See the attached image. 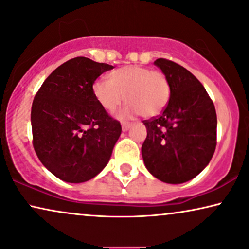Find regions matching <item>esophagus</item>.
Segmentation results:
<instances>
[{
  "mask_svg": "<svg viewBox=\"0 0 249 249\" xmlns=\"http://www.w3.org/2000/svg\"><path fill=\"white\" fill-rule=\"evenodd\" d=\"M131 125H132V123H126V122H123L122 123V130L123 131H127L128 128L131 127Z\"/></svg>",
  "mask_w": 249,
  "mask_h": 249,
  "instance_id": "esophagus-1",
  "label": "esophagus"
}]
</instances>
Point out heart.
I'll return each mask as SVG.
<instances>
[{
    "label": "heart",
    "mask_w": 249,
    "mask_h": 249,
    "mask_svg": "<svg viewBox=\"0 0 249 249\" xmlns=\"http://www.w3.org/2000/svg\"><path fill=\"white\" fill-rule=\"evenodd\" d=\"M93 94L101 107L114 112L127 95V106L119 111L123 119L142 114L155 117L166 108L171 98V84L163 71L142 66H126L115 71L110 79L100 78L93 83Z\"/></svg>",
    "instance_id": "b5f03b06"
}]
</instances>
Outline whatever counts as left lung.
<instances>
[{
	"label": "left lung",
	"instance_id": "left-lung-1",
	"mask_svg": "<svg viewBox=\"0 0 249 249\" xmlns=\"http://www.w3.org/2000/svg\"><path fill=\"white\" fill-rule=\"evenodd\" d=\"M155 65L167 76L171 98L157 117L143 121L147 138L141 152L147 170L166 183L197 177L216 147V111L203 84L177 62L159 58Z\"/></svg>",
	"mask_w": 249,
	"mask_h": 249
}]
</instances>
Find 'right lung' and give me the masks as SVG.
<instances>
[{"instance_id": "add662e5", "label": "right lung", "mask_w": 249, "mask_h": 249, "mask_svg": "<svg viewBox=\"0 0 249 249\" xmlns=\"http://www.w3.org/2000/svg\"><path fill=\"white\" fill-rule=\"evenodd\" d=\"M114 67L76 57L54 69L32 105L33 145L41 163L62 181L81 183L104 170L122 133L93 94V83Z\"/></svg>"}]
</instances>
